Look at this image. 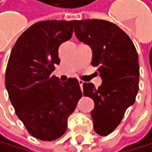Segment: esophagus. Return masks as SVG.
I'll use <instances>...</instances> for the list:
<instances>
[{"label": "esophagus", "mask_w": 152, "mask_h": 152, "mask_svg": "<svg viewBox=\"0 0 152 152\" xmlns=\"http://www.w3.org/2000/svg\"><path fill=\"white\" fill-rule=\"evenodd\" d=\"M78 82H79L80 87H81V89H82V88H83V81H82V80H78Z\"/></svg>", "instance_id": "obj_1"}]
</instances>
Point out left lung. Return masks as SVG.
<instances>
[{
	"label": "left lung",
	"mask_w": 152,
	"mask_h": 152,
	"mask_svg": "<svg viewBox=\"0 0 152 152\" xmlns=\"http://www.w3.org/2000/svg\"><path fill=\"white\" fill-rule=\"evenodd\" d=\"M74 32L79 41L91 48V64L98 67L102 80L99 88L92 83H83V95L94 101L95 132L108 135L135 102L139 83L137 51L128 34L107 20H75Z\"/></svg>",
	"instance_id": "obj_1"
}]
</instances>
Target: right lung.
I'll use <instances>...</instances> for the list:
<instances>
[{
	"label": "right lung",
	"instance_id": "right-lung-1",
	"mask_svg": "<svg viewBox=\"0 0 152 152\" xmlns=\"http://www.w3.org/2000/svg\"><path fill=\"white\" fill-rule=\"evenodd\" d=\"M75 20L33 24L18 38L5 71V86L18 118L30 134L53 141L66 131L67 118L82 97L79 82L51 76L59 46L69 40Z\"/></svg>",
	"mask_w": 152,
	"mask_h": 152
}]
</instances>
